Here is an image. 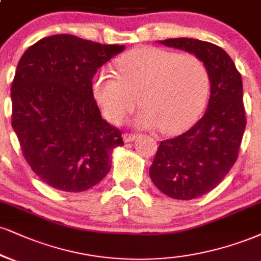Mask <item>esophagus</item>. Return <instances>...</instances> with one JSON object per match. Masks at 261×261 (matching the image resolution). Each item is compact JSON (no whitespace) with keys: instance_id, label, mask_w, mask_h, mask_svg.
<instances>
[{"instance_id":"obj_1","label":"esophagus","mask_w":261,"mask_h":261,"mask_svg":"<svg viewBox=\"0 0 261 261\" xmlns=\"http://www.w3.org/2000/svg\"><path fill=\"white\" fill-rule=\"evenodd\" d=\"M122 139H124L125 142H133V141L136 139V135L125 133L124 135H122Z\"/></svg>"}]
</instances>
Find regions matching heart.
<instances>
[{
    "label": "heart",
    "mask_w": 261,
    "mask_h": 261,
    "mask_svg": "<svg viewBox=\"0 0 261 261\" xmlns=\"http://www.w3.org/2000/svg\"><path fill=\"white\" fill-rule=\"evenodd\" d=\"M93 96L106 118L121 124L139 105L137 126L177 134L198 118L209 93L204 63L191 53L142 47L118 62V75L102 69L93 77Z\"/></svg>",
    "instance_id": "obj_1"
}]
</instances>
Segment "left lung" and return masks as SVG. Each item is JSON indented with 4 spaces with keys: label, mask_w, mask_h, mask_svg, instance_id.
Masks as SVG:
<instances>
[{
    "label": "left lung",
    "mask_w": 261,
    "mask_h": 261,
    "mask_svg": "<svg viewBox=\"0 0 261 261\" xmlns=\"http://www.w3.org/2000/svg\"><path fill=\"white\" fill-rule=\"evenodd\" d=\"M198 57L209 74L206 111L190 130L162 141L149 176L159 191L188 200L218 186L237 161L246 128L242 76L230 56L214 43L187 37L158 41Z\"/></svg>",
    "instance_id": "1"
}]
</instances>
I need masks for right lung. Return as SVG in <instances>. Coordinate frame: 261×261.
<instances>
[{
	"instance_id": "add662e5",
	"label": "right lung",
	"mask_w": 261,
	"mask_h": 261,
	"mask_svg": "<svg viewBox=\"0 0 261 261\" xmlns=\"http://www.w3.org/2000/svg\"><path fill=\"white\" fill-rule=\"evenodd\" d=\"M124 49L59 34L21 56L11 89L12 126L28 164L48 186L83 192L111 170L113 149L124 142L102 119L92 79Z\"/></svg>"
}]
</instances>
